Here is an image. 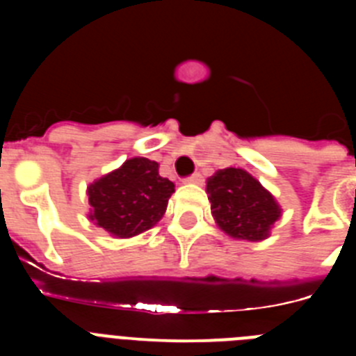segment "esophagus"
<instances>
[{
  "mask_svg": "<svg viewBox=\"0 0 356 356\" xmlns=\"http://www.w3.org/2000/svg\"><path fill=\"white\" fill-rule=\"evenodd\" d=\"M185 181H188V184H203V175L201 172H194V175L187 176Z\"/></svg>",
  "mask_w": 356,
  "mask_h": 356,
  "instance_id": "esophagus-1",
  "label": "esophagus"
}]
</instances>
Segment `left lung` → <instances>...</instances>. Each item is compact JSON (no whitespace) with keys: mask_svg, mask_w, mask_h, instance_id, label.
Masks as SVG:
<instances>
[{"mask_svg":"<svg viewBox=\"0 0 356 356\" xmlns=\"http://www.w3.org/2000/svg\"><path fill=\"white\" fill-rule=\"evenodd\" d=\"M207 194L216 222L234 238L262 241L282 213L271 193L242 169L217 171L207 181Z\"/></svg>","mask_w":356,"mask_h":356,"instance_id":"obj_1","label":"left lung"}]
</instances>
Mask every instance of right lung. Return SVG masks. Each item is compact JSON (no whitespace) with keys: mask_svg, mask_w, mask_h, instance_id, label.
<instances>
[{"mask_svg":"<svg viewBox=\"0 0 356 356\" xmlns=\"http://www.w3.org/2000/svg\"><path fill=\"white\" fill-rule=\"evenodd\" d=\"M89 219L115 237L139 235L162 219L175 184L153 160L130 159L89 185Z\"/></svg>","mask_w":356,"mask_h":356,"instance_id":"obj_1","label":"right lung"}]
</instances>
